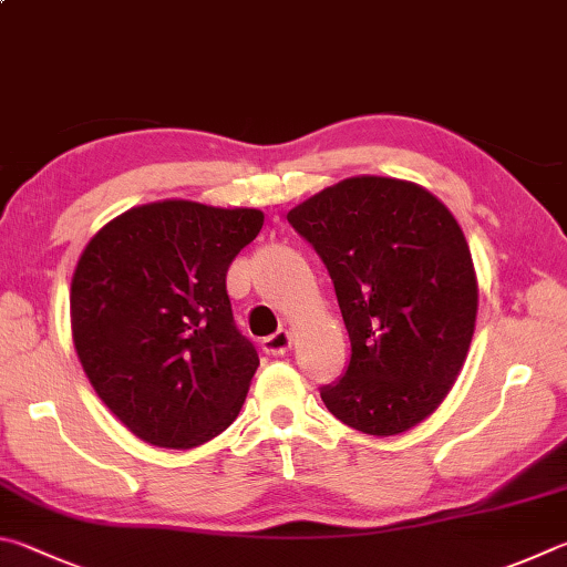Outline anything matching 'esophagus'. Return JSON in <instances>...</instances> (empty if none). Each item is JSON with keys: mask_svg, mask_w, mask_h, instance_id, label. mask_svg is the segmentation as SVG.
Masks as SVG:
<instances>
[{"mask_svg": "<svg viewBox=\"0 0 567 567\" xmlns=\"http://www.w3.org/2000/svg\"><path fill=\"white\" fill-rule=\"evenodd\" d=\"M290 344H292V334L287 332V329H277L275 334L265 337L260 342L265 354H285L287 349H290Z\"/></svg>", "mask_w": 567, "mask_h": 567, "instance_id": "34e87169", "label": "esophagus"}]
</instances>
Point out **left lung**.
I'll return each instance as SVG.
<instances>
[{
    "label": "left lung",
    "instance_id": "1",
    "mask_svg": "<svg viewBox=\"0 0 567 567\" xmlns=\"http://www.w3.org/2000/svg\"><path fill=\"white\" fill-rule=\"evenodd\" d=\"M287 220L322 257L352 342L344 374L319 396L362 434H404L449 394L476 324V272L456 218L414 183L359 176Z\"/></svg>",
    "mask_w": 567,
    "mask_h": 567
}]
</instances>
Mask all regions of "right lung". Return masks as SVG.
<instances>
[{
	"label": "right lung",
	"mask_w": 567,
	"mask_h": 567,
	"mask_svg": "<svg viewBox=\"0 0 567 567\" xmlns=\"http://www.w3.org/2000/svg\"><path fill=\"white\" fill-rule=\"evenodd\" d=\"M252 208L163 200L101 228L71 280V332L101 401L141 441L193 449L240 414L257 359L228 267L262 230Z\"/></svg>",
	"instance_id": "1"
}]
</instances>
